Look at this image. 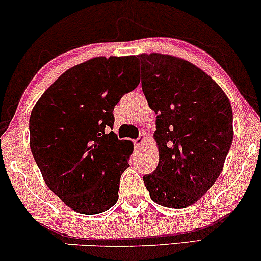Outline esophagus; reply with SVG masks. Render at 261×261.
I'll return each instance as SVG.
<instances>
[{
	"mask_svg": "<svg viewBox=\"0 0 261 261\" xmlns=\"http://www.w3.org/2000/svg\"><path fill=\"white\" fill-rule=\"evenodd\" d=\"M145 143H146L145 134H140V137L138 138L137 140H134V145H136V147H138V149L143 147L144 145H145Z\"/></svg>",
	"mask_w": 261,
	"mask_h": 261,
	"instance_id": "34e87169",
	"label": "esophagus"
}]
</instances>
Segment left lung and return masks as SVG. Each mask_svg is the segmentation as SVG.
<instances>
[{
    "instance_id": "obj_1",
    "label": "left lung",
    "mask_w": 261,
    "mask_h": 261,
    "mask_svg": "<svg viewBox=\"0 0 261 261\" xmlns=\"http://www.w3.org/2000/svg\"><path fill=\"white\" fill-rule=\"evenodd\" d=\"M141 88L157 115L153 134L159 166L144 175L157 204L181 209L196 203L224 168L233 139L232 108L220 86L188 60L141 53Z\"/></svg>"
}]
</instances>
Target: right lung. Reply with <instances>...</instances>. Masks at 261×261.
<instances>
[{
  "label": "right lung",
  "mask_w": 261,
  "mask_h": 261,
  "mask_svg": "<svg viewBox=\"0 0 261 261\" xmlns=\"http://www.w3.org/2000/svg\"><path fill=\"white\" fill-rule=\"evenodd\" d=\"M133 62V56L96 57L70 67L31 111L32 156L48 188L77 213H102L118 199L133 143L109 129L115 105L140 82Z\"/></svg>",
  "instance_id": "add662e5"
}]
</instances>
